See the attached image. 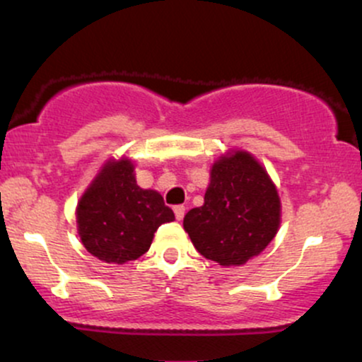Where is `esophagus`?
<instances>
[{
    "instance_id": "1",
    "label": "esophagus",
    "mask_w": 362,
    "mask_h": 362,
    "mask_svg": "<svg viewBox=\"0 0 362 362\" xmlns=\"http://www.w3.org/2000/svg\"><path fill=\"white\" fill-rule=\"evenodd\" d=\"M173 213H175V218L180 221V219H184L185 216V206H175L173 207Z\"/></svg>"
}]
</instances>
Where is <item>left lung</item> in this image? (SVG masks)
Here are the masks:
<instances>
[{
	"mask_svg": "<svg viewBox=\"0 0 362 362\" xmlns=\"http://www.w3.org/2000/svg\"><path fill=\"white\" fill-rule=\"evenodd\" d=\"M279 224L276 185L247 151H233L216 161L204 204L184 218V230L197 252L224 267H238L259 255Z\"/></svg>",
	"mask_w": 362,
	"mask_h": 362,
	"instance_id": "obj_1",
	"label": "left lung"
}]
</instances>
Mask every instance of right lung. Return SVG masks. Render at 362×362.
<instances>
[{"label": "right lung", "mask_w": 362, "mask_h": 362, "mask_svg": "<svg viewBox=\"0 0 362 362\" xmlns=\"http://www.w3.org/2000/svg\"><path fill=\"white\" fill-rule=\"evenodd\" d=\"M173 219L156 190L136 184L134 165L127 158L107 161L76 207L81 243L107 264L139 259L151 247L158 226Z\"/></svg>", "instance_id": "obj_1"}]
</instances>
